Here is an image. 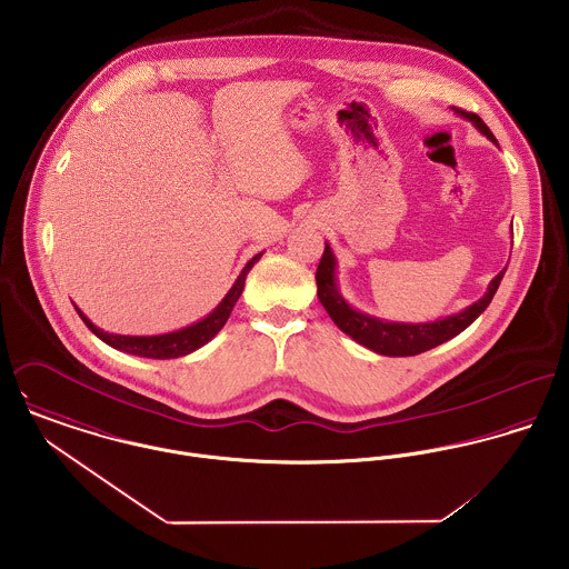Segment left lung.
Wrapping results in <instances>:
<instances>
[{"mask_svg": "<svg viewBox=\"0 0 569 569\" xmlns=\"http://www.w3.org/2000/svg\"><path fill=\"white\" fill-rule=\"evenodd\" d=\"M451 111L456 116H460L462 120L471 122L482 136H487L488 140L497 144L495 136L490 133L485 120L476 113L462 111L451 107ZM506 273V267L488 282L487 293L473 302L471 307L462 309L460 313L447 316V318H438L433 322H390L370 313H363L359 309H355L341 293L339 282H337V258L330 249V244H325V253L316 273L318 280V298L326 309V313L330 316V320L337 325L341 332H346L350 339H355L359 346L383 355V357H411V355H420L425 350H431L449 339H453L456 335H460L465 328L473 325L485 311H487L501 278Z\"/></svg>", "mask_w": 569, "mask_h": 569, "instance_id": "obj_1", "label": "left lung"}]
</instances>
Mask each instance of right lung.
<instances>
[{
    "label": "right lung",
    "instance_id": "1",
    "mask_svg": "<svg viewBox=\"0 0 569 569\" xmlns=\"http://www.w3.org/2000/svg\"><path fill=\"white\" fill-rule=\"evenodd\" d=\"M262 251L256 253L251 260H247L239 278L234 280V284L230 287V291L226 293V298L199 322L194 325L183 326L179 330H170V332H160V335H118V332H107L102 328L93 325L81 309L74 305L77 313L81 316L84 326L98 337L102 339L107 346L127 352V355H136V357H147V359H177L183 355H190L194 350H199L201 346H206L210 339L217 337V332L226 326L234 305L239 302L241 293L244 289V278L251 271V267L260 260Z\"/></svg>",
    "mask_w": 569,
    "mask_h": 569
}]
</instances>
